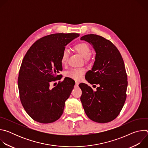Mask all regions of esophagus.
I'll list each match as a JSON object with an SVG mask.
<instances>
[{"label":"esophagus","mask_w":148,"mask_h":148,"mask_svg":"<svg viewBox=\"0 0 148 148\" xmlns=\"http://www.w3.org/2000/svg\"><path fill=\"white\" fill-rule=\"evenodd\" d=\"M79 82L78 81H75V87H77L78 86Z\"/></svg>","instance_id":"34e87169"}]
</instances>
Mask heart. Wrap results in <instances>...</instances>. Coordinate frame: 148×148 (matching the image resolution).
Instances as JSON below:
<instances>
[{
	"label": "heart",
	"instance_id": "b5f03b06",
	"mask_svg": "<svg viewBox=\"0 0 148 148\" xmlns=\"http://www.w3.org/2000/svg\"><path fill=\"white\" fill-rule=\"evenodd\" d=\"M74 49L86 60L88 59V57L91 54V49L89 45L86 43H80L74 46ZM69 51L67 50H64L62 52L61 61L63 64H66L69 58ZM84 73V70L82 69H74L68 72L67 75L73 79H79Z\"/></svg>",
	"mask_w": 148,
	"mask_h": 148
}]
</instances>
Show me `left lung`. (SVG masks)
I'll return each instance as SVG.
<instances>
[{
  "label": "left lung",
  "mask_w": 148,
  "mask_h": 148,
  "mask_svg": "<svg viewBox=\"0 0 148 148\" xmlns=\"http://www.w3.org/2000/svg\"><path fill=\"white\" fill-rule=\"evenodd\" d=\"M80 40L90 43L96 53L94 65L86 73V79L99 86L94 91L86 84H79L82 107L91 120L111 122L120 113L126 98L128 81L123 58L111 42L100 36L87 34Z\"/></svg>",
  "instance_id": "obj_1"
}]
</instances>
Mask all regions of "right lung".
Segmentation results:
<instances>
[{
	"instance_id": "1",
	"label": "right lung",
	"mask_w": 148,
	"mask_h": 148,
	"mask_svg": "<svg viewBox=\"0 0 148 148\" xmlns=\"http://www.w3.org/2000/svg\"><path fill=\"white\" fill-rule=\"evenodd\" d=\"M77 33H56L42 37L30 47L23 59L18 77L20 98L34 121L49 123L62 115L65 102L75 85L70 78L52 89L50 83L62 70L61 58L65 46L79 37Z\"/></svg>"
}]
</instances>
